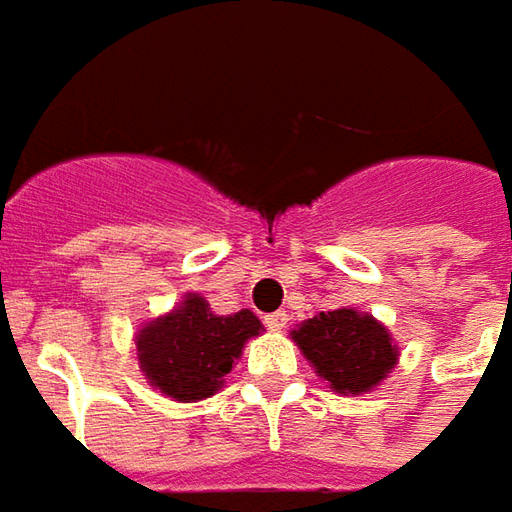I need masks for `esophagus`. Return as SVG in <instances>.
Instances as JSON below:
<instances>
[{
	"label": "esophagus",
	"instance_id": "obj_1",
	"mask_svg": "<svg viewBox=\"0 0 512 512\" xmlns=\"http://www.w3.org/2000/svg\"><path fill=\"white\" fill-rule=\"evenodd\" d=\"M263 321H266V327L271 332H282L285 330V324H288V313H285V310H277V313H268Z\"/></svg>",
	"mask_w": 512,
	"mask_h": 512
}]
</instances>
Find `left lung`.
<instances>
[{
  "mask_svg": "<svg viewBox=\"0 0 512 512\" xmlns=\"http://www.w3.org/2000/svg\"><path fill=\"white\" fill-rule=\"evenodd\" d=\"M293 341L313 363L318 377L338 393L374 388L396 363V346H391L388 330L371 316L346 307L307 318L299 330H293Z\"/></svg>",
  "mask_w": 512,
  "mask_h": 512,
  "instance_id": "left-lung-1",
  "label": "left lung"
}]
</instances>
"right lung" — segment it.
Returning a JSON list of instances; mask_svg holds the SVG:
<instances>
[{
  "label": "right lung",
  "instance_id": "obj_1",
  "mask_svg": "<svg viewBox=\"0 0 512 512\" xmlns=\"http://www.w3.org/2000/svg\"><path fill=\"white\" fill-rule=\"evenodd\" d=\"M260 330L255 313L216 316L202 296L188 293L174 313L144 327L135 346L152 385L182 402L219 391L244 343Z\"/></svg>",
  "mask_w": 512,
  "mask_h": 512
}]
</instances>
